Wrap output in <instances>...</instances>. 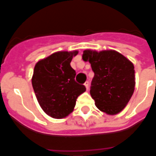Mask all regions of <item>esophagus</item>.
I'll use <instances>...</instances> for the list:
<instances>
[{"label": "esophagus", "mask_w": 156, "mask_h": 156, "mask_svg": "<svg viewBox=\"0 0 156 156\" xmlns=\"http://www.w3.org/2000/svg\"><path fill=\"white\" fill-rule=\"evenodd\" d=\"M84 86H85V87H86V89L88 90V88H89V83H88V81H86V82H85Z\"/></svg>", "instance_id": "esophagus-1"}]
</instances>
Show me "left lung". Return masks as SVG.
I'll return each instance as SVG.
<instances>
[{
  "instance_id": "obj_1",
  "label": "left lung",
  "mask_w": 156,
  "mask_h": 156,
  "mask_svg": "<svg viewBox=\"0 0 156 156\" xmlns=\"http://www.w3.org/2000/svg\"><path fill=\"white\" fill-rule=\"evenodd\" d=\"M82 57L83 61L90 62L94 73L90 94L96 107L108 115L120 113L134 90L135 75L132 62L115 50L87 49Z\"/></svg>"
}]
</instances>
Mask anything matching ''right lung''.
<instances>
[{
	"instance_id": "obj_1",
	"label": "right lung",
	"mask_w": 156,
	"mask_h": 156,
	"mask_svg": "<svg viewBox=\"0 0 156 156\" xmlns=\"http://www.w3.org/2000/svg\"><path fill=\"white\" fill-rule=\"evenodd\" d=\"M78 51H60L39 60L34 67L32 84L42 110L54 119L67 117L76 100L86 91L75 82L76 72L70 65Z\"/></svg>"
}]
</instances>
